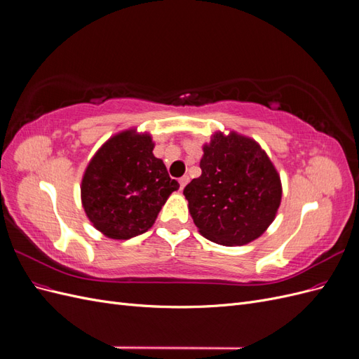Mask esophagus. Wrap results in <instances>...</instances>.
I'll return each mask as SVG.
<instances>
[{
  "instance_id": "34e87169",
  "label": "esophagus",
  "mask_w": 359,
  "mask_h": 359,
  "mask_svg": "<svg viewBox=\"0 0 359 359\" xmlns=\"http://www.w3.org/2000/svg\"><path fill=\"white\" fill-rule=\"evenodd\" d=\"M189 181H190V178H189L187 175H184L182 178H180V189H181V190H184V187L187 186Z\"/></svg>"
}]
</instances>
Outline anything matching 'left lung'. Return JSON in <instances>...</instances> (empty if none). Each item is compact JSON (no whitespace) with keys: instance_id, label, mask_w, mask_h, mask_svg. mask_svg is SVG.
<instances>
[{"instance_id":"8db88e82","label":"left lung","mask_w":359,"mask_h":359,"mask_svg":"<svg viewBox=\"0 0 359 359\" xmlns=\"http://www.w3.org/2000/svg\"><path fill=\"white\" fill-rule=\"evenodd\" d=\"M202 149V175L184 189L199 233L226 247L255 241L274 222L281 202L273 161L255 139L236 132H215Z\"/></svg>"}]
</instances>
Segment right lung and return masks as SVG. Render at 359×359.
<instances>
[{"label":"right lung","instance_id":"obj_1","mask_svg":"<svg viewBox=\"0 0 359 359\" xmlns=\"http://www.w3.org/2000/svg\"><path fill=\"white\" fill-rule=\"evenodd\" d=\"M153 149L149 133L128 128L107 139L90 160L81 201L88 220L104 236L130 240L145 233L180 189Z\"/></svg>","mask_w":359,"mask_h":359}]
</instances>
